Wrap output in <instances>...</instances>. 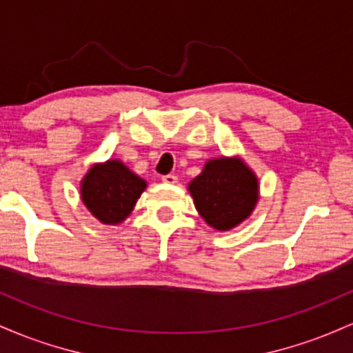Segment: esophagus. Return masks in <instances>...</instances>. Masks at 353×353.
Wrapping results in <instances>:
<instances>
[{
	"mask_svg": "<svg viewBox=\"0 0 353 353\" xmlns=\"http://www.w3.org/2000/svg\"><path fill=\"white\" fill-rule=\"evenodd\" d=\"M163 182H165V184H176L177 176H174V174H168V176H163Z\"/></svg>",
	"mask_w": 353,
	"mask_h": 353,
	"instance_id": "1",
	"label": "esophagus"
}]
</instances>
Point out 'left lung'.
Returning <instances> with one entry per match:
<instances>
[{
	"instance_id": "left-lung-1",
	"label": "left lung",
	"mask_w": 353,
	"mask_h": 353,
	"mask_svg": "<svg viewBox=\"0 0 353 353\" xmlns=\"http://www.w3.org/2000/svg\"><path fill=\"white\" fill-rule=\"evenodd\" d=\"M189 192L201 217L217 230H230L252 214L259 201V181L241 157L209 159Z\"/></svg>"
}]
</instances>
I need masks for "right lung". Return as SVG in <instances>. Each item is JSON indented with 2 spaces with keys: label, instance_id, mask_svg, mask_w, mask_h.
Here are the masks:
<instances>
[{
  "label": "right lung",
  "instance_id": "add662e5",
  "mask_svg": "<svg viewBox=\"0 0 353 353\" xmlns=\"http://www.w3.org/2000/svg\"><path fill=\"white\" fill-rule=\"evenodd\" d=\"M145 181L117 159L94 164L81 181V201L98 221L108 225L123 222L145 189Z\"/></svg>",
  "mask_w": 353,
  "mask_h": 353
}]
</instances>
